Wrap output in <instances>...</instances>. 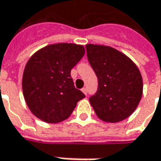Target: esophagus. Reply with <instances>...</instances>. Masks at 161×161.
Here are the masks:
<instances>
[{
	"instance_id": "obj_1",
	"label": "esophagus",
	"mask_w": 161,
	"mask_h": 161,
	"mask_svg": "<svg viewBox=\"0 0 161 161\" xmlns=\"http://www.w3.org/2000/svg\"><path fill=\"white\" fill-rule=\"evenodd\" d=\"M81 91H82L83 93L85 94V95H87V88H83L82 89H81Z\"/></svg>"
}]
</instances>
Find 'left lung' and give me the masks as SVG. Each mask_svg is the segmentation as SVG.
I'll return each instance as SVG.
<instances>
[{"label": "left lung", "instance_id": "8db88e82", "mask_svg": "<svg viewBox=\"0 0 161 161\" xmlns=\"http://www.w3.org/2000/svg\"><path fill=\"white\" fill-rule=\"evenodd\" d=\"M88 62L98 80L97 93L89 98L101 120L121 121L136 109L143 95L138 67L122 52L109 46L87 44Z\"/></svg>", "mask_w": 161, "mask_h": 161}]
</instances>
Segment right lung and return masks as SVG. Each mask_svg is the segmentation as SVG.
<instances>
[{
  "instance_id": "add662e5",
  "label": "right lung",
  "mask_w": 161,
  "mask_h": 161,
  "mask_svg": "<svg viewBox=\"0 0 161 161\" xmlns=\"http://www.w3.org/2000/svg\"><path fill=\"white\" fill-rule=\"evenodd\" d=\"M85 54L82 45L50 44L28 60L22 79L23 95L34 116L47 123L70 117L85 95L73 85L71 70Z\"/></svg>"
}]
</instances>
